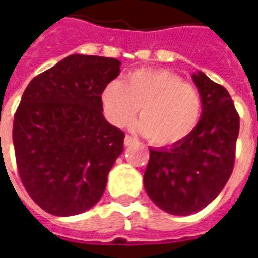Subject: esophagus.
I'll list each match as a JSON object with an SVG mask.
<instances>
[{"mask_svg":"<svg viewBox=\"0 0 258 258\" xmlns=\"http://www.w3.org/2000/svg\"><path fill=\"white\" fill-rule=\"evenodd\" d=\"M134 142H135V138H133L131 135H125V138H124V145L130 146V145H133Z\"/></svg>","mask_w":258,"mask_h":258,"instance_id":"1","label":"esophagus"}]
</instances>
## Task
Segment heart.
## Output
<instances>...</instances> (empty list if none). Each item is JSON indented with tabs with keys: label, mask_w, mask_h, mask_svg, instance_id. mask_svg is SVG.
I'll use <instances>...</instances> for the list:
<instances>
[{
	"label": "heart",
	"mask_w": 258,
	"mask_h": 258,
	"mask_svg": "<svg viewBox=\"0 0 258 258\" xmlns=\"http://www.w3.org/2000/svg\"><path fill=\"white\" fill-rule=\"evenodd\" d=\"M105 117L121 127L138 113L133 127L160 146L177 144L198 125L203 102L199 90L163 69H137L124 81L112 80L101 92Z\"/></svg>",
	"instance_id": "b5f03b06"
}]
</instances>
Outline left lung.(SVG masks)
<instances>
[{
    "label": "left lung",
    "instance_id": "1",
    "mask_svg": "<svg viewBox=\"0 0 258 258\" xmlns=\"http://www.w3.org/2000/svg\"><path fill=\"white\" fill-rule=\"evenodd\" d=\"M203 109L186 138L168 148H151L144 185L155 205L174 216L198 213L216 199L231 177L239 114L231 95L205 73L192 74Z\"/></svg>",
    "mask_w": 258,
    "mask_h": 258
}]
</instances>
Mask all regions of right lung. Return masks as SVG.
<instances>
[{"label":"right lung","instance_id":"add662e5","mask_svg":"<svg viewBox=\"0 0 258 258\" xmlns=\"http://www.w3.org/2000/svg\"><path fill=\"white\" fill-rule=\"evenodd\" d=\"M120 60L74 53L31 80L14 118L16 166L27 194L49 214L76 216L98 203L124 149L106 121L102 88Z\"/></svg>","mask_w":258,"mask_h":258}]
</instances>
